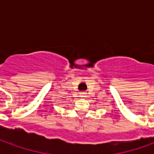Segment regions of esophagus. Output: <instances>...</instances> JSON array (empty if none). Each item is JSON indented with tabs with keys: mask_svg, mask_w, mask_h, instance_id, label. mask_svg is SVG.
I'll list each match as a JSON object with an SVG mask.
<instances>
[{
	"mask_svg": "<svg viewBox=\"0 0 154 154\" xmlns=\"http://www.w3.org/2000/svg\"><path fill=\"white\" fill-rule=\"evenodd\" d=\"M85 95H86V94H85V92H82V93L80 94V97H86Z\"/></svg>",
	"mask_w": 154,
	"mask_h": 154,
	"instance_id": "34e87169",
	"label": "esophagus"
}]
</instances>
